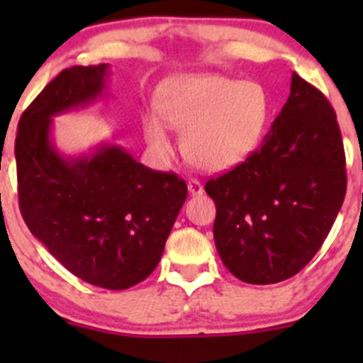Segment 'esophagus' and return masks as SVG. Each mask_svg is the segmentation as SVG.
Listing matches in <instances>:
<instances>
[{
  "label": "esophagus",
  "mask_w": 363,
  "mask_h": 363,
  "mask_svg": "<svg viewBox=\"0 0 363 363\" xmlns=\"http://www.w3.org/2000/svg\"><path fill=\"white\" fill-rule=\"evenodd\" d=\"M188 191H189V195H193V196L202 195V193H203L202 182L196 181V179H191V181L188 182Z\"/></svg>",
  "instance_id": "34e87169"
}]
</instances>
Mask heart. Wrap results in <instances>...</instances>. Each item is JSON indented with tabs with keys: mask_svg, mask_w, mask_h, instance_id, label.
Listing matches in <instances>:
<instances>
[{
	"mask_svg": "<svg viewBox=\"0 0 363 363\" xmlns=\"http://www.w3.org/2000/svg\"><path fill=\"white\" fill-rule=\"evenodd\" d=\"M160 117L182 131L186 160L207 172H223L250 158L270 113L269 96L259 84L225 75L175 77L160 87L156 96ZM144 138L160 158L172 155V138L156 116L142 121Z\"/></svg>",
	"mask_w": 363,
	"mask_h": 363,
	"instance_id": "heart-1",
	"label": "heart"
}]
</instances>
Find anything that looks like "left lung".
<instances>
[{
    "label": "left lung",
    "instance_id": "1",
    "mask_svg": "<svg viewBox=\"0 0 363 363\" xmlns=\"http://www.w3.org/2000/svg\"><path fill=\"white\" fill-rule=\"evenodd\" d=\"M346 182L337 116L320 89L294 73L288 101L263 144L205 184L226 269L250 284L298 274L327 239Z\"/></svg>",
    "mask_w": 363,
    "mask_h": 363
}]
</instances>
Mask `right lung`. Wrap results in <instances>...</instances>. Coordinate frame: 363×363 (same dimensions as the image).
<instances>
[{
  "label": "right lung",
  "instance_id": "1",
  "mask_svg": "<svg viewBox=\"0 0 363 363\" xmlns=\"http://www.w3.org/2000/svg\"><path fill=\"white\" fill-rule=\"evenodd\" d=\"M107 65L72 67L50 80L21 116L17 193L26 225L73 276L107 290L144 281L163 255L188 186L117 145L67 160L50 142L52 116L105 89Z\"/></svg>",
  "mask_w": 363,
  "mask_h": 363
}]
</instances>
